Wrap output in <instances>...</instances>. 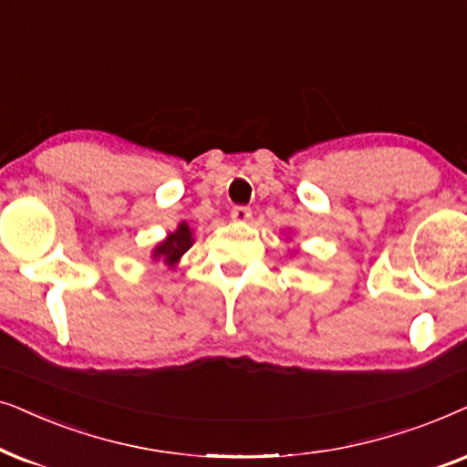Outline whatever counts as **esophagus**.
Returning a JSON list of instances; mask_svg holds the SVG:
<instances>
[{"label": "esophagus", "instance_id": "obj_1", "mask_svg": "<svg viewBox=\"0 0 467 467\" xmlns=\"http://www.w3.org/2000/svg\"><path fill=\"white\" fill-rule=\"evenodd\" d=\"M230 217H233L234 222L245 223L252 217V209L245 207V204H237V207H233V211H230Z\"/></svg>", "mask_w": 467, "mask_h": 467}]
</instances>
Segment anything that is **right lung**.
<instances>
[{
  "mask_svg": "<svg viewBox=\"0 0 467 467\" xmlns=\"http://www.w3.org/2000/svg\"><path fill=\"white\" fill-rule=\"evenodd\" d=\"M190 237H192V234H190L188 223H182V226H179L175 233H172L171 237L164 241V244H160L158 247H155V256H158V258L164 256L171 265H175L179 256H182V254L192 245Z\"/></svg>",
  "mask_w": 467,
  "mask_h": 467,
  "instance_id": "1",
  "label": "right lung"
}]
</instances>
